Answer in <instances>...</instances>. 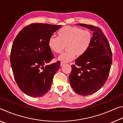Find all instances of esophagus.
<instances>
[{
    "label": "esophagus",
    "instance_id": "1",
    "mask_svg": "<svg viewBox=\"0 0 123 123\" xmlns=\"http://www.w3.org/2000/svg\"><path fill=\"white\" fill-rule=\"evenodd\" d=\"M64 64V63H63V62H61V63H60V66H63Z\"/></svg>",
    "mask_w": 123,
    "mask_h": 123
}]
</instances>
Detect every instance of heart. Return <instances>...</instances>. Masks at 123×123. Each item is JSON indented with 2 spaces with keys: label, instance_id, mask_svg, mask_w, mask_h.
Here are the masks:
<instances>
[{
  "label": "heart",
  "instance_id": "b5f03b06",
  "mask_svg": "<svg viewBox=\"0 0 123 123\" xmlns=\"http://www.w3.org/2000/svg\"><path fill=\"white\" fill-rule=\"evenodd\" d=\"M57 35V37H50L48 45L56 54H61L66 46L67 51L59 57L60 61L64 62L72 61L75 56L78 57L84 56L92 41V34L89 31L77 26H64L58 31Z\"/></svg>",
  "mask_w": 123,
  "mask_h": 123
}]
</instances>
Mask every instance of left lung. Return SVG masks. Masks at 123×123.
I'll return each instance as SVG.
<instances>
[{"label": "left lung", "instance_id": "left-lung-1", "mask_svg": "<svg viewBox=\"0 0 123 123\" xmlns=\"http://www.w3.org/2000/svg\"><path fill=\"white\" fill-rule=\"evenodd\" d=\"M93 31L91 44L82 57L72 66L69 81L78 94L88 95L99 91L107 80L112 63V53L106 37L92 25L77 24Z\"/></svg>", "mask_w": 123, "mask_h": 123}]
</instances>
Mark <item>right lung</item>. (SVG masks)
Wrapping results in <instances>:
<instances>
[{
	"instance_id": "right-lung-1",
	"label": "right lung",
	"mask_w": 123,
	"mask_h": 123,
	"mask_svg": "<svg viewBox=\"0 0 123 123\" xmlns=\"http://www.w3.org/2000/svg\"><path fill=\"white\" fill-rule=\"evenodd\" d=\"M61 26L32 23L23 28L14 38L10 54L12 72L19 88L29 96L42 97L50 88L60 62L45 65L54 58L48 40Z\"/></svg>"
}]
</instances>
